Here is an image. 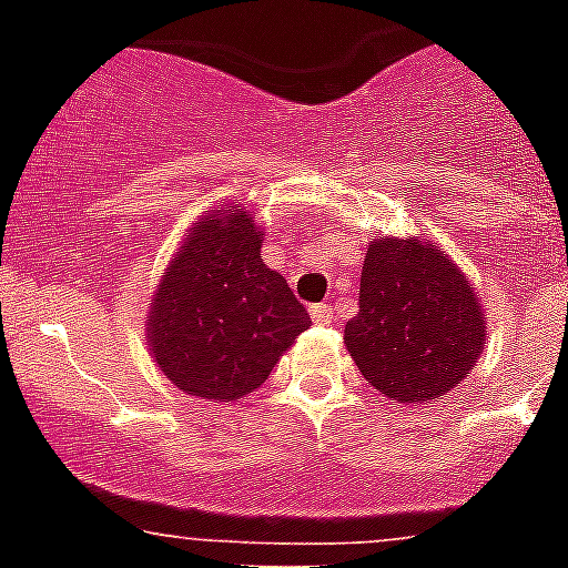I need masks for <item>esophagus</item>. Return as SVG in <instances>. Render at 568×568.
<instances>
[{"label": "esophagus", "mask_w": 568, "mask_h": 568, "mask_svg": "<svg viewBox=\"0 0 568 568\" xmlns=\"http://www.w3.org/2000/svg\"><path fill=\"white\" fill-rule=\"evenodd\" d=\"M308 314H312V321L321 323V326H326V323L335 321V312H332V306H328V303H314V306L308 308Z\"/></svg>", "instance_id": "obj_1"}]
</instances>
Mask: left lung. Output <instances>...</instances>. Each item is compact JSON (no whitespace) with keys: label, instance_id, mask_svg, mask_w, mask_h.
Masks as SVG:
<instances>
[{"label":"left lung","instance_id":"1","mask_svg":"<svg viewBox=\"0 0 568 568\" xmlns=\"http://www.w3.org/2000/svg\"><path fill=\"white\" fill-rule=\"evenodd\" d=\"M343 341L378 393L398 404L433 402L483 355V306L438 247L381 236L366 247L357 314Z\"/></svg>","mask_w":568,"mask_h":568}]
</instances>
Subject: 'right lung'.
Segmentation results:
<instances>
[{"instance_id":"1","label":"right lung","mask_w":568,"mask_h":568,"mask_svg":"<svg viewBox=\"0 0 568 568\" xmlns=\"http://www.w3.org/2000/svg\"><path fill=\"white\" fill-rule=\"evenodd\" d=\"M260 247L251 213H211L170 262L146 328L161 373L184 393L213 402L254 393L312 323Z\"/></svg>"}]
</instances>
